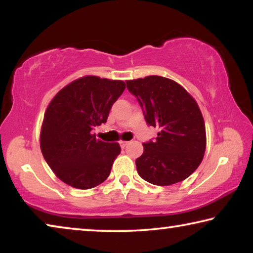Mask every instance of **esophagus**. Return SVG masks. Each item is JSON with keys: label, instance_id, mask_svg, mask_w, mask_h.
I'll return each instance as SVG.
<instances>
[{"label": "esophagus", "instance_id": "1", "mask_svg": "<svg viewBox=\"0 0 253 253\" xmlns=\"http://www.w3.org/2000/svg\"><path fill=\"white\" fill-rule=\"evenodd\" d=\"M119 143H121V146H122L123 148H125V147L127 146V145L129 144V142H127V140H121V142H119Z\"/></svg>", "mask_w": 253, "mask_h": 253}]
</instances>
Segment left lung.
<instances>
[{
    "label": "left lung",
    "instance_id": "1",
    "mask_svg": "<svg viewBox=\"0 0 253 253\" xmlns=\"http://www.w3.org/2000/svg\"><path fill=\"white\" fill-rule=\"evenodd\" d=\"M126 84L148 125L160 129L155 142L143 144V155L136 160L139 176L160 186L184 181L199 168L207 147L198 102L185 88L165 77L147 76Z\"/></svg>",
    "mask_w": 253,
    "mask_h": 253
}]
</instances>
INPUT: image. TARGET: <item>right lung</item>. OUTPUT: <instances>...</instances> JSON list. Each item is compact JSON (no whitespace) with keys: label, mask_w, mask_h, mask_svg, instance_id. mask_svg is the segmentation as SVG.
Masks as SVG:
<instances>
[{"label":"right lung","mask_w":253,"mask_h":253,"mask_svg":"<svg viewBox=\"0 0 253 253\" xmlns=\"http://www.w3.org/2000/svg\"><path fill=\"white\" fill-rule=\"evenodd\" d=\"M125 88L123 80L84 76L59 90L46 107L41 152L55 176L68 185L88 190L109 176L121 146L96 138L91 130L106 123Z\"/></svg>","instance_id":"add662e5"}]
</instances>
